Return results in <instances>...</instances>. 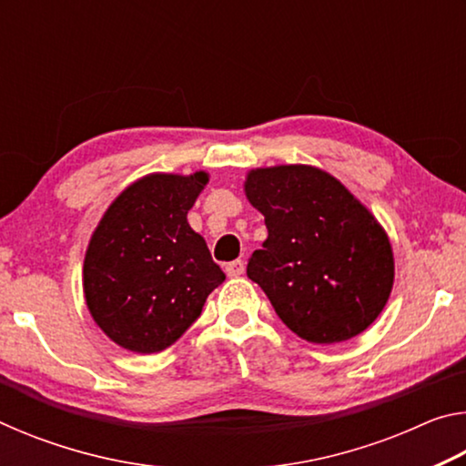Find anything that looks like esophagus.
Masks as SVG:
<instances>
[{
	"mask_svg": "<svg viewBox=\"0 0 466 466\" xmlns=\"http://www.w3.org/2000/svg\"><path fill=\"white\" fill-rule=\"evenodd\" d=\"M226 273H228V278H240V275L244 273V261H232V263H228L226 265Z\"/></svg>",
	"mask_w": 466,
	"mask_h": 466,
	"instance_id": "obj_1",
	"label": "esophagus"
}]
</instances>
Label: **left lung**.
<instances>
[{
    "mask_svg": "<svg viewBox=\"0 0 466 466\" xmlns=\"http://www.w3.org/2000/svg\"><path fill=\"white\" fill-rule=\"evenodd\" d=\"M244 193L269 232L247 275L283 325L320 345L372 325L390 296L394 258L364 205L329 172L304 164L250 170Z\"/></svg>",
    "mask_w": 466,
    "mask_h": 466,
    "instance_id": "left-lung-1",
    "label": "left lung"
}]
</instances>
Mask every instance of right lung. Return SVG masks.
I'll list each match as a JSON object with an SVG mask.
<instances>
[{
	"label": "right lung",
	"mask_w": 466,
	"mask_h": 466,
	"mask_svg": "<svg viewBox=\"0 0 466 466\" xmlns=\"http://www.w3.org/2000/svg\"><path fill=\"white\" fill-rule=\"evenodd\" d=\"M208 180V172L139 178L110 203L92 234L84 258L86 304L125 350H167L226 279L187 222Z\"/></svg>",
	"instance_id": "right-lung-1"
}]
</instances>
